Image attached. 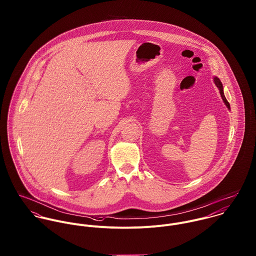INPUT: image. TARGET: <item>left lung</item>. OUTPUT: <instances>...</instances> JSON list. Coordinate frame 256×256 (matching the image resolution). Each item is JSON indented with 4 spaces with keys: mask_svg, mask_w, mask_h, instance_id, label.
Segmentation results:
<instances>
[{
    "mask_svg": "<svg viewBox=\"0 0 256 256\" xmlns=\"http://www.w3.org/2000/svg\"><path fill=\"white\" fill-rule=\"evenodd\" d=\"M213 80H214V82H215V84H216V86L219 88L220 90V98H222V102H224V104H226V106L228 108V110H230V104L228 102V100H226V96H224V88H222V82L220 80L218 76H214V78H213Z\"/></svg>",
    "mask_w": 256,
    "mask_h": 256,
    "instance_id": "1",
    "label": "left lung"
}]
</instances>
